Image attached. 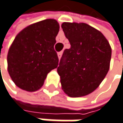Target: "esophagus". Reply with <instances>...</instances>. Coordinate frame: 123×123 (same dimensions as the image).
<instances>
[{"label": "esophagus", "instance_id": "1", "mask_svg": "<svg viewBox=\"0 0 123 123\" xmlns=\"http://www.w3.org/2000/svg\"><path fill=\"white\" fill-rule=\"evenodd\" d=\"M62 55H63V51H60V52H58L57 53V56H58V58L60 59L61 57H62Z\"/></svg>", "mask_w": 123, "mask_h": 123}]
</instances>
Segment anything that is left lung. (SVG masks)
<instances>
[{
    "mask_svg": "<svg viewBox=\"0 0 123 123\" xmlns=\"http://www.w3.org/2000/svg\"><path fill=\"white\" fill-rule=\"evenodd\" d=\"M71 47L64 50L57 73L69 97L88 95L100 86L110 67L111 48L102 33L84 23H63Z\"/></svg>",
    "mask_w": 123,
    "mask_h": 123,
    "instance_id": "left-lung-1",
    "label": "left lung"
}]
</instances>
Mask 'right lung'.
<instances>
[{"label": "right lung", "instance_id": "1", "mask_svg": "<svg viewBox=\"0 0 123 123\" xmlns=\"http://www.w3.org/2000/svg\"><path fill=\"white\" fill-rule=\"evenodd\" d=\"M60 29L46 19L23 29L15 37L7 55L8 72L20 88L35 92L43 86L48 73L58 66L54 46Z\"/></svg>", "mask_w": 123, "mask_h": 123}]
</instances>
